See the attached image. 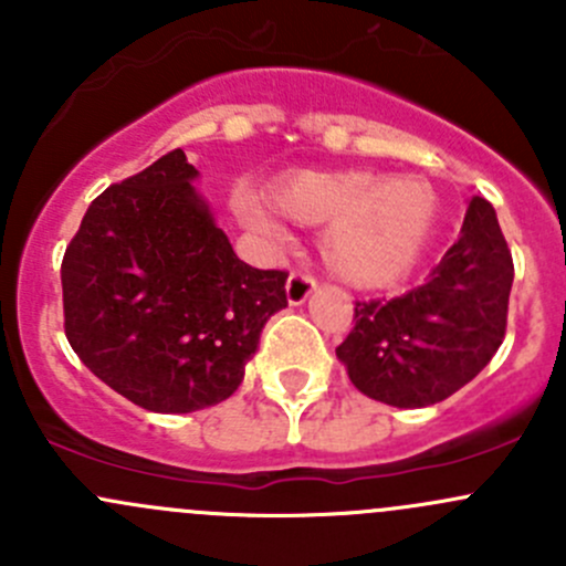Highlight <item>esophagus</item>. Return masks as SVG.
Instances as JSON below:
<instances>
[{
	"label": "esophagus",
	"instance_id": "1",
	"mask_svg": "<svg viewBox=\"0 0 566 566\" xmlns=\"http://www.w3.org/2000/svg\"><path fill=\"white\" fill-rule=\"evenodd\" d=\"M315 279L306 276V273H290L287 284H284V293H287V304L290 306H301L306 298L312 295V290H315Z\"/></svg>",
	"mask_w": 566,
	"mask_h": 566
}]
</instances>
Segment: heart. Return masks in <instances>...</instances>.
Returning a JSON list of instances; mask_svg holds the SVG:
<instances>
[{
	"label": "heart",
	"mask_w": 566,
	"mask_h": 566,
	"mask_svg": "<svg viewBox=\"0 0 566 566\" xmlns=\"http://www.w3.org/2000/svg\"><path fill=\"white\" fill-rule=\"evenodd\" d=\"M268 205L295 224L328 220L319 235L323 262L336 279L361 290L399 282L421 256L438 219V191L427 177H386L373 169H301L273 182ZM238 216L265 235L282 232L254 199H241Z\"/></svg>",
	"instance_id": "b5f03b06"
}]
</instances>
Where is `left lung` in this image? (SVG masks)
<instances>
[{
    "mask_svg": "<svg viewBox=\"0 0 566 566\" xmlns=\"http://www.w3.org/2000/svg\"><path fill=\"white\" fill-rule=\"evenodd\" d=\"M515 279L510 247L488 199L473 197L458 243L421 287L356 304V325L336 347L347 378L391 408H427L452 397L504 342Z\"/></svg>",
    "mask_w": 566,
    "mask_h": 566,
    "instance_id": "left-lung-1",
    "label": "left lung"
}]
</instances>
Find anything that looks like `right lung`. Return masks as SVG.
Returning a JSON list of instances; mask_svg holds the SVG:
<instances>
[{
  "instance_id": "add662e5",
  "label": "right lung",
  "mask_w": 566,
  "mask_h": 566,
  "mask_svg": "<svg viewBox=\"0 0 566 566\" xmlns=\"http://www.w3.org/2000/svg\"><path fill=\"white\" fill-rule=\"evenodd\" d=\"M172 150L108 186L62 260L65 334L84 367L153 413H191L241 386L284 271L251 268Z\"/></svg>"
}]
</instances>
